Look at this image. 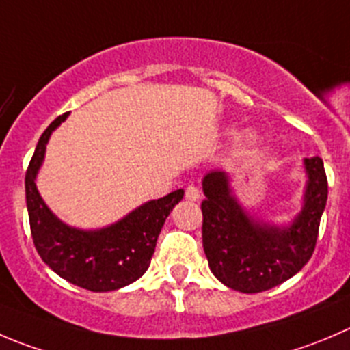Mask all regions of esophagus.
<instances>
[{
    "label": "esophagus",
    "instance_id": "34e87169",
    "mask_svg": "<svg viewBox=\"0 0 350 350\" xmlns=\"http://www.w3.org/2000/svg\"><path fill=\"white\" fill-rule=\"evenodd\" d=\"M185 198H187L189 201H199V199H201V191H199L196 185H189V187L185 189Z\"/></svg>",
    "mask_w": 350,
    "mask_h": 350
}]
</instances>
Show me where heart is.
<instances>
[{
    "label": "heart",
    "mask_w": 350,
    "mask_h": 350,
    "mask_svg": "<svg viewBox=\"0 0 350 350\" xmlns=\"http://www.w3.org/2000/svg\"><path fill=\"white\" fill-rule=\"evenodd\" d=\"M256 141H258V135H256L254 131H245L244 134L241 135V142L245 146L256 144Z\"/></svg>",
    "instance_id": "b5f03b06"
}]
</instances>
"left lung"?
Listing matches in <instances>:
<instances>
[{"label": "left lung", "mask_w": 350, "mask_h": 350, "mask_svg": "<svg viewBox=\"0 0 350 350\" xmlns=\"http://www.w3.org/2000/svg\"><path fill=\"white\" fill-rule=\"evenodd\" d=\"M302 208L285 225L251 215L235 196L230 175L211 170L202 177V247L209 269L223 285L244 292L269 291L292 278L311 259L328 198L319 156L304 158Z\"/></svg>", "instance_id": "left-lung-1"}]
</instances>
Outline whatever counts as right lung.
<instances>
[{
  "mask_svg": "<svg viewBox=\"0 0 350 350\" xmlns=\"http://www.w3.org/2000/svg\"><path fill=\"white\" fill-rule=\"evenodd\" d=\"M68 113L58 116L41 135L25 173V199L32 239L42 261L70 284L91 292H109L139 280L151 265L165 219L184 198V189L144 202L106 227L85 230L58 218L36 185L46 146Z\"/></svg>",
  "mask_w": 350,
  "mask_h": 350,
  "instance_id": "1",
  "label": "right lung"
}]
</instances>
